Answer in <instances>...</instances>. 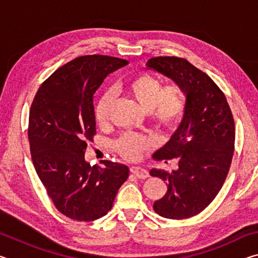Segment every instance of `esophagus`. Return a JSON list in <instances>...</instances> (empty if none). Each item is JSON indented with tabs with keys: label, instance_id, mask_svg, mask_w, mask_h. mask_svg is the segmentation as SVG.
I'll use <instances>...</instances> for the list:
<instances>
[{
	"label": "esophagus",
	"instance_id": "obj_1",
	"mask_svg": "<svg viewBox=\"0 0 258 258\" xmlns=\"http://www.w3.org/2000/svg\"><path fill=\"white\" fill-rule=\"evenodd\" d=\"M131 173L133 174L139 178H147L149 176V173H148L147 169H145L143 167H139V166H132V167L130 168Z\"/></svg>",
	"mask_w": 258,
	"mask_h": 258
}]
</instances>
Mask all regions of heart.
<instances>
[{
	"label": "heart",
	"mask_w": 258,
	"mask_h": 258,
	"mask_svg": "<svg viewBox=\"0 0 258 258\" xmlns=\"http://www.w3.org/2000/svg\"><path fill=\"white\" fill-rule=\"evenodd\" d=\"M123 89L160 131H174L183 119L186 109L184 89L177 83L164 85L158 77L150 74H139L130 78ZM113 95L110 91L103 92L95 103L94 116L99 126L104 127L110 119ZM151 141L145 135L124 133L115 141V149L125 159L134 160L150 147Z\"/></svg>",
	"instance_id": "obj_1"
}]
</instances>
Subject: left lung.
<instances>
[{
  "mask_svg": "<svg viewBox=\"0 0 258 258\" xmlns=\"http://www.w3.org/2000/svg\"><path fill=\"white\" fill-rule=\"evenodd\" d=\"M147 66L180 84L186 94L180 126L152 156L165 163L178 160V168L171 174L150 171V175L167 183V192L154 203V209L166 218H189L213 202L228 176L234 150V119L220 87L187 60L156 56Z\"/></svg>",
  "mask_w": 258,
  "mask_h": 258,
  "instance_id": "left-lung-1",
  "label": "left lung"
}]
</instances>
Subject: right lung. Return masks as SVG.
Returning <instances> with one entry per match:
<instances>
[{"label":"right lung","instance_id":"right-lung-1","mask_svg":"<svg viewBox=\"0 0 258 258\" xmlns=\"http://www.w3.org/2000/svg\"><path fill=\"white\" fill-rule=\"evenodd\" d=\"M127 63L115 56H78L43 82L33 100L28 140L35 171L55 208L72 220L106 215L128 177L123 164L104 160L101 168L84 158L97 134L95 91L108 74Z\"/></svg>","mask_w":258,"mask_h":258}]
</instances>
